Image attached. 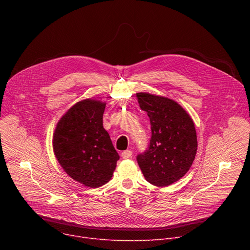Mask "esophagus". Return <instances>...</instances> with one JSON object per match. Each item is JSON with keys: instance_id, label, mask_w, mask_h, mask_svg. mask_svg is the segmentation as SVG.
I'll return each mask as SVG.
<instances>
[{"instance_id": "1", "label": "esophagus", "mask_w": 250, "mask_h": 250, "mask_svg": "<svg viewBox=\"0 0 250 250\" xmlns=\"http://www.w3.org/2000/svg\"><path fill=\"white\" fill-rule=\"evenodd\" d=\"M122 157H123L124 159L130 158V157H132V151H130V150H125V151L122 152Z\"/></svg>"}]
</instances>
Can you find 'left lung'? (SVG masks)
<instances>
[{"label": "left lung", "mask_w": 250, "mask_h": 250, "mask_svg": "<svg viewBox=\"0 0 250 250\" xmlns=\"http://www.w3.org/2000/svg\"><path fill=\"white\" fill-rule=\"evenodd\" d=\"M137 97L152 130L148 150L138 155V164L151 185L168 187L187 174L195 158L198 141L193 121L172 99L147 92L137 93Z\"/></svg>", "instance_id": "obj_1"}]
</instances>
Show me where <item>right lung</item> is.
Instances as JSON below:
<instances>
[{
    "instance_id": "obj_1",
    "label": "right lung",
    "mask_w": 250,
    "mask_h": 250,
    "mask_svg": "<svg viewBox=\"0 0 250 250\" xmlns=\"http://www.w3.org/2000/svg\"><path fill=\"white\" fill-rule=\"evenodd\" d=\"M106 103L96 99L77 102L57 124L52 148L71 178L92 188L107 183L120 159L103 127Z\"/></svg>"
}]
</instances>
